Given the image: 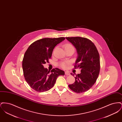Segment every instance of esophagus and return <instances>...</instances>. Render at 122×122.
<instances>
[{
    "label": "esophagus",
    "mask_w": 122,
    "mask_h": 122,
    "mask_svg": "<svg viewBox=\"0 0 122 122\" xmlns=\"http://www.w3.org/2000/svg\"><path fill=\"white\" fill-rule=\"evenodd\" d=\"M65 75L67 76H70V72L69 71H65Z\"/></svg>",
    "instance_id": "obj_1"
}]
</instances>
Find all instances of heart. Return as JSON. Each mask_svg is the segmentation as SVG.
I'll return each mask as SVG.
<instances>
[{"mask_svg": "<svg viewBox=\"0 0 122 122\" xmlns=\"http://www.w3.org/2000/svg\"><path fill=\"white\" fill-rule=\"evenodd\" d=\"M69 47H74L72 45H71L70 44H66L65 46H64V48L65 49L67 48H69ZM70 64V62L69 61H64V62H61L59 64V66L64 69H67L68 67V66Z\"/></svg>", "mask_w": 122, "mask_h": 122, "instance_id": "obj_1", "label": "heart"}]
</instances>
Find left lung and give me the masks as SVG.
<instances>
[{
    "mask_svg": "<svg viewBox=\"0 0 122 122\" xmlns=\"http://www.w3.org/2000/svg\"><path fill=\"white\" fill-rule=\"evenodd\" d=\"M66 38L76 47L78 53L75 69H81V73L76 75L75 83L69 85V87L76 93L86 92L92 87L98 77L100 62L98 50L93 42L86 38L77 36Z\"/></svg>",
    "mask_w": 122,
    "mask_h": 122,
    "instance_id": "8db88e82",
    "label": "left lung"
}]
</instances>
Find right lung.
Returning a JSON list of instances; mask_svg holds the SVG:
<instances>
[{
  "mask_svg": "<svg viewBox=\"0 0 122 122\" xmlns=\"http://www.w3.org/2000/svg\"><path fill=\"white\" fill-rule=\"evenodd\" d=\"M65 37L45 38L38 40L30 45L25 53L22 68L25 80L32 89L37 92H44L51 89L58 76H64V72L58 68L50 72L43 64L49 62L52 51Z\"/></svg>",
  "mask_w": 122,
  "mask_h": 122,
  "instance_id": "1",
  "label": "right lung"
}]
</instances>
